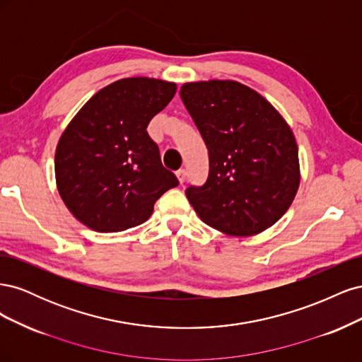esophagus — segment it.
Returning a JSON list of instances; mask_svg holds the SVG:
<instances>
[{
	"instance_id": "34e87169",
	"label": "esophagus",
	"mask_w": 362,
	"mask_h": 362,
	"mask_svg": "<svg viewBox=\"0 0 362 362\" xmlns=\"http://www.w3.org/2000/svg\"><path fill=\"white\" fill-rule=\"evenodd\" d=\"M177 178H178V182L182 184L185 181V178H187V172H185L184 169L177 170Z\"/></svg>"
}]
</instances>
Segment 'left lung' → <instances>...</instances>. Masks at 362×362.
Returning a JSON list of instances; mask_svg holds the SVG:
<instances>
[{
	"mask_svg": "<svg viewBox=\"0 0 362 362\" xmlns=\"http://www.w3.org/2000/svg\"><path fill=\"white\" fill-rule=\"evenodd\" d=\"M181 100L210 157L202 187L185 190L201 221L233 237L275 225L300 184L298 144L264 96L233 80L184 83Z\"/></svg>",
	"mask_w": 362,
	"mask_h": 362,
	"instance_id": "obj_1",
	"label": "left lung"
}]
</instances>
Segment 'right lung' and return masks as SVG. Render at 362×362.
I'll use <instances>...</instances> for the list:
<instances>
[{"label":"right lung","mask_w":362,"mask_h":362,"mask_svg":"<svg viewBox=\"0 0 362 362\" xmlns=\"http://www.w3.org/2000/svg\"><path fill=\"white\" fill-rule=\"evenodd\" d=\"M175 92V83L148 76L117 80L64 128L54 158L56 182L76 221L96 233L125 231L146 222L160 196L177 187L146 131Z\"/></svg>","instance_id":"obj_1"}]
</instances>
